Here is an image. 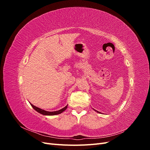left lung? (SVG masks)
Instances as JSON below:
<instances>
[{
    "label": "left lung",
    "instance_id": "8db88e82",
    "mask_svg": "<svg viewBox=\"0 0 150 150\" xmlns=\"http://www.w3.org/2000/svg\"><path fill=\"white\" fill-rule=\"evenodd\" d=\"M93 110H94V109H93ZM95 111H96V112H98V113H101V112H99V111H96V110H94Z\"/></svg>",
    "mask_w": 150,
    "mask_h": 150
}]
</instances>
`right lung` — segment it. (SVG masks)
<instances>
[{
	"label": "right lung",
	"instance_id": "right-lung-1",
	"mask_svg": "<svg viewBox=\"0 0 150 150\" xmlns=\"http://www.w3.org/2000/svg\"><path fill=\"white\" fill-rule=\"evenodd\" d=\"M30 104L32 106V107H33L36 111L40 113V114H42L43 115H46V116H54V115H57L59 114H61V113H62L63 111H64L67 108V105L64 108H62L60 110L56 111H45V110H42V109H40L37 106H35L33 105V104H32L31 103H30Z\"/></svg>",
	"mask_w": 150,
	"mask_h": 150
}]
</instances>
